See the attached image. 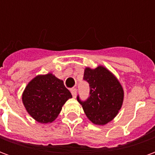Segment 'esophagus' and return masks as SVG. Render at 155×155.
<instances>
[{
    "label": "esophagus",
    "instance_id": "1",
    "mask_svg": "<svg viewBox=\"0 0 155 155\" xmlns=\"http://www.w3.org/2000/svg\"><path fill=\"white\" fill-rule=\"evenodd\" d=\"M71 94H72V96L74 98L76 97V94H77V91H76V89H72V90H71Z\"/></svg>",
    "mask_w": 155,
    "mask_h": 155
}]
</instances>
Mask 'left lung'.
<instances>
[{
    "label": "left lung",
    "mask_w": 155,
    "mask_h": 155,
    "mask_svg": "<svg viewBox=\"0 0 155 155\" xmlns=\"http://www.w3.org/2000/svg\"><path fill=\"white\" fill-rule=\"evenodd\" d=\"M84 80L90 84V97L77 101L89 120L96 125H104L114 120L123 104L124 89L119 80L103 65L85 67Z\"/></svg>",
    "instance_id": "8db88e82"
}]
</instances>
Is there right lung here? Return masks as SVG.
<instances>
[{
	"label": "right lung",
	"mask_w": 155,
	"mask_h": 155,
	"mask_svg": "<svg viewBox=\"0 0 155 155\" xmlns=\"http://www.w3.org/2000/svg\"><path fill=\"white\" fill-rule=\"evenodd\" d=\"M72 98L63 81L52 73L38 74L25 86L22 103L31 116L39 123H52L64 103Z\"/></svg>",
	"instance_id": "1"
}]
</instances>
